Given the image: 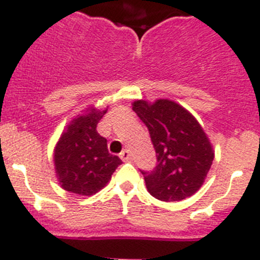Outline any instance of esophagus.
<instances>
[{
  "instance_id": "34e87169",
  "label": "esophagus",
  "mask_w": 260,
  "mask_h": 260,
  "mask_svg": "<svg viewBox=\"0 0 260 260\" xmlns=\"http://www.w3.org/2000/svg\"><path fill=\"white\" fill-rule=\"evenodd\" d=\"M119 157L122 158V161H128V160L132 158V153H130V151L128 150H125L119 153Z\"/></svg>"
}]
</instances>
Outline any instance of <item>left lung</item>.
I'll list each match as a JSON object with an SVG mask.
<instances>
[{"label":"left lung","instance_id":"8db88e82","mask_svg":"<svg viewBox=\"0 0 260 260\" xmlns=\"http://www.w3.org/2000/svg\"><path fill=\"white\" fill-rule=\"evenodd\" d=\"M133 110L148 127L157 164L143 172L147 190L162 202L189 198L203 185L215 151L207 134L189 110L169 99L135 100Z\"/></svg>","mask_w":260,"mask_h":260}]
</instances>
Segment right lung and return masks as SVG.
Returning a JSON list of instances; mask_svg holds the SVG:
<instances>
[{
    "label": "right lung",
    "instance_id": "obj_1",
    "mask_svg": "<svg viewBox=\"0 0 260 260\" xmlns=\"http://www.w3.org/2000/svg\"><path fill=\"white\" fill-rule=\"evenodd\" d=\"M88 107L66 125L59 137L53 161L56 177L63 190L73 194L91 197L105 187L118 165V156L110 155L107 139L96 130L99 121L107 113Z\"/></svg>",
    "mask_w": 260,
    "mask_h": 260
}]
</instances>
